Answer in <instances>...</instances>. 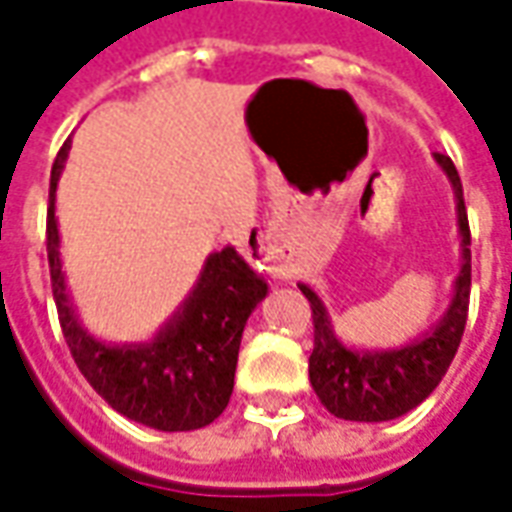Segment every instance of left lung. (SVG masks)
I'll list each match as a JSON object with an SVG mask.
<instances>
[{
	"mask_svg": "<svg viewBox=\"0 0 512 512\" xmlns=\"http://www.w3.org/2000/svg\"><path fill=\"white\" fill-rule=\"evenodd\" d=\"M433 161L450 180L461 238V266L452 282L450 304L439 321L400 345L356 348L343 343L340 334L334 332L332 315L321 296L310 285L299 282V290L310 301L315 323L310 384L334 417L351 422H389L403 417L439 386L461 345L472 290V238L458 169L444 153H433Z\"/></svg>",
	"mask_w": 512,
	"mask_h": 512,
	"instance_id": "1",
	"label": "left lung"
}]
</instances>
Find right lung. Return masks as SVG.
Masks as SVG:
<instances>
[{
    "label": "right lung",
    "mask_w": 512,
    "mask_h": 512,
    "mask_svg": "<svg viewBox=\"0 0 512 512\" xmlns=\"http://www.w3.org/2000/svg\"><path fill=\"white\" fill-rule=\"evenodd\" d=\"M71 139L51 169L49 189V268L60 326L73 362L117 414L147 428L197 430L211 425L233 395L241 334L249 315L268 296L263 274L246 263L235 246L211 252L200 277L161 323L139 343H112L84 326L65 282L57 222V186L68 161Z\"/></svg>",
    "instance_id": "obj_1"
}]
</instances>
